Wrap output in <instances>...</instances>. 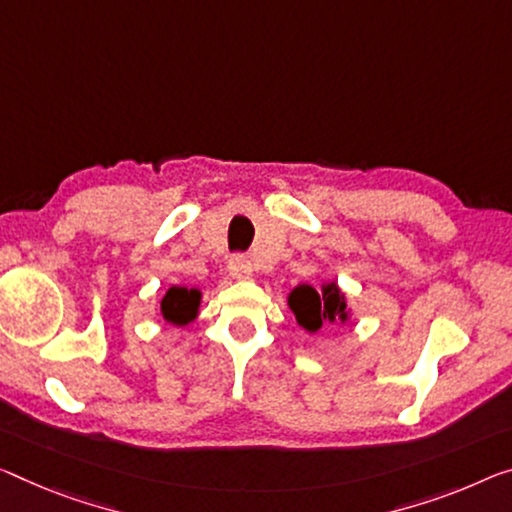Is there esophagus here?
I'll return each mask as SVG.
<instances>
[{
    "label": "esophagus",
    "mask_w": 512,
    "mask_h": 512,
    "mask_svg": "<svg viewBox=\"0 0 512 512\" xmlns=\"http://www.w3.org/2000/svg\"><path fill=\"white\" fill-rule=\"evenodd\" d=\"M251 272H254V265H251L249 258L233 256L229 261V274L233 279H247Z\"/></svg>",
    "instance_id": "esophagus-1"
}]
</instances>
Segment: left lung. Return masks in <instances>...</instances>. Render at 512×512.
I'll use <instances>...</instances> for the list:
<instances>
[{"mask_svg": "<svg viewBox=\"0 0 512 512\" xmlns=\"http://www.w3.org/2000/svg\"><path fill=\"white\" fill-rule=\"evenodd\" d=\"M286 302L297 325L309 334H316L322 325H348L352 318L348 297L336 281H325L320 290L309 283H300L290 290Z\"/></svg>", "mask_w": 512, "mask_h": 512, "instance_id": "obj_1", "label": "left lung"}]
</instances>
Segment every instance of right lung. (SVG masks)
<instances>
[{
    "mask_svg": "<svg viewBox=\"0 0 512 512\" xmlns=\"http://www.w3.org/2000/svg\"><path fill=\"white\" fill-rule=\"evenodd\" d=\"M201 311V290L171 286L160 302V313L167 325L187 327L199 318Z\"/></svg>",
    "mask_w": 512,
    "mask_h": 512,
    "instance_id": "right-lung-1",
    "label": "right lung"
}]
</instances>
